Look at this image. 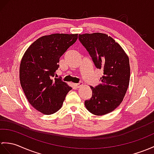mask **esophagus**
Returning <instances> with one entry per match:
<instances>
[{
  "label": "esophagus",
  "mask_w": 154,
  "mask_h": 154,
  "mask_svg": "<svg viewBox=\"0 0 154 154\" xmlns=\"http://www.w3.org/2000/svg\"><path fill=\"white\" fill-rule=\"evenodd\" d=\"M83 83H75V84H74V86H75V87L76 88H79V87H82V86H83Z\"/></svg>",
  "instance_id": "34e87169"
}]
</instances>
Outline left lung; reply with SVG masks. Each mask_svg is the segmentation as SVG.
Instances as JSON below:
<instances>
[{
	"instance_id": "1",
	"label": "left lung",
	"mask_w": 154,
	"mask_h": 154,
	"mask_svg": "<svg viewBox=\"0 0 154 154\" xmlns=\"http://www.w3.org/2000/svg\"><path fill=\"white\" fill-rule=\"evenodd\" d=\"M96 68L101 69L102 83L91 87L92 97L85 102L88 112L103 116L122 102L130 81L129 59L122 47L108 35L101 33L79 35Z\"/></svg>"
}]
</instances>
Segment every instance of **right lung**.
Instances as JSON below:
<instances>
[{
	"instance_id": "add662e5",
	"label": "right lung",
	"mask_w": 154,
	"mask_h": 154,
	"mask_svg": "<svg viewBox=\"0 0 154 154\" xmlns=\"http://www.w3.org/2000/svg\"><path fill=\"white\" fill-rule=\"evenodd\" d=\"M78 34L45 35L33 42L21 59V86L30 104L46 115L56 113L71 88L54 77L60 58L76 42Z\"/></svg>"
}]
</instances>
